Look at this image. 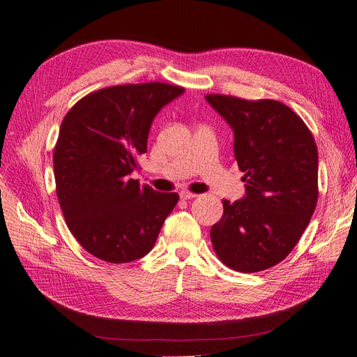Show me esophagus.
I'll return each instance as SVG.
<instances>
[{"instance_id":"1","label":"esophagus","mask_w":357,"mask_h":357,"mask_svg":"<svg viewBox=\"0 0 357 357\" xmlns=\"http://www.w3.org/2000/svg\"><path fill=\"white\" fill-rule=\"evenodd\" d=\"M198 195L197 194H192V192H188V190H181L180 192V198L181 199H192V198H197Z\"/></svg>"}]
</instances>
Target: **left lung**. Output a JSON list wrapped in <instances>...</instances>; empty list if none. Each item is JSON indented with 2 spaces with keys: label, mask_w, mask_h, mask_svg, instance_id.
I'll use <instances>...</instances> for the list:
<instances>
[{
  "label": "left lung",
  "mask_w": 357,
  "mask_h": 357,
  "mask_svg": "<svg viewBox=\"0 0 357 357\" xmlns=\"http://www.w3.org/2000/svg\"><path fill=\"white\" fill-rule=\"evenodd\" d=\"M234 132V156L246 195L224 199V215L210 229L218 258L254 273L281 263L302 237L319 199V153L311 130L287 107L207 94Z\"/></svg>",
  "instance_id": "left-lung-1"
}]
</instances>
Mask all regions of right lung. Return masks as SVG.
<instances>
[{
    "mask_svg": "<svg viewBox=\"0 0 357 357\" xmlns=\"http://www.w3.org/2000/svg\"><path fill=\"white\" fill-rule=\"evenodd\" d=\"M183 93L165 82L114 85L66 114L54 149L56 197L70 233L102 261L147 255L177 204L176 192L139 186L129 174L147 151L153 119Z\"/></svg>",
    "mask_w": 357,
    "mask_h": 357,
    "instance_id": "right-lung-1",
    "label": "right lung"
}]
</instances>
